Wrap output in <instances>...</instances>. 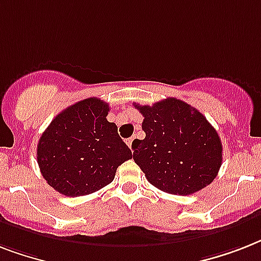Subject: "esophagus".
Here are the masks:
<instances>
[{"instance_id":"obj_1","label":"esophagus","mask_w":261,"mask_h":261,"mask_svg":"<svg viewBox=\"0 0 261 261\" xmlns=\"http://www.w3.org/2000/svg\"><path fill=\"white\" fill-rule=\"evenodd\" d=\"M127 145H128V147L131 149V151H134V146H135V137H133V138H128L126 141Z\"/></svg>"}]
</instances>
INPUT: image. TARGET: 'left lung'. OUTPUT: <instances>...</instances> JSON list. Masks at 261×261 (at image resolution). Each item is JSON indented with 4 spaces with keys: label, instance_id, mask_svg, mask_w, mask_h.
<instances>
[{
    "label": "left lung",
    "instance_id": "1",
    "mask_svg": "<svg viewBox=\"0 0 261 261\" xmlns=\"http://www.w3.org/2000/svg\"><path fill=\"white\" fill-rule=\"evenodd\" d=\"M135 108L146 137L135 141L133 159L147 181L168 194L191 195L217 177L222 142L196 108L174 97Z\"/></svg>",
    "mask_w": 261,
    "mask_h": 261
}]
</instances>
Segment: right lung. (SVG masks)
Instances as JSON below:
<instances>
[{"label":"right lung","instance_id":"1","mask_svg":"<svg viewBox=\"0 0 261 261\" xmlns=\"http://www.w3.org/2000/svg\"><path fill=\"white\" fill-rule=\"evenodd\" d=\"M110 106L89 97L67 107L54 118L38 143V164L48 186L66 196L101 190L120 164L133 157L107 120Z\"/></svg>","mask_w":261,"mask_h":261}]
</instances>
